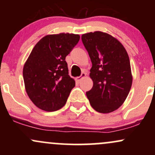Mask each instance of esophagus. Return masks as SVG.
<instances>
[{"instance_id":"esophagus-1","label":"esophagus","mask_w":155,"mask_h":155,"mask_svg":"<svg viewBox=\"0 0 155 155\" xmlns=\"http://www.w3.org/2000/svg\"><path fill=\"white\" fill-rule=\"evenodd\" d=\"M85 76H86V73H85V72H82V73H81V76H79V77H76V79L77 80V81H80V80L82 79V78L85 77Z\"/></svg>"}]
</instances>
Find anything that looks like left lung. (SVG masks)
<instances>
[{
	"mask_svg": "<svg viewBox=\"0 0 155 155\" xmlns=\"http://www.w3.org/2000/svg\"><path fill=\"white\" fill-rule=\"evenodd\" d=\"M81 41L92 66L90 76L93 86L86 92L92 107L110 113L122 106L128 95L133 77L128 54L122 44L108 33H85Z\"/></svg>",
	"mask_w": 155,
	"mask_h": 155,
	"instance_id": "1",
	"label": "left lung"
}]
</instances>
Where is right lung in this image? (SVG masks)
<instances>
[{"label": "right lung", "instance_id": "add662e5", "mask_svg": "<svg viewBox=\"0 0 155 155\" xmlns=\"http://www.w3.org/2000/svg\"><path fill=\"white\" fill-rule=\"evenodd\" d=\"M79 35H48L35 44L23 68L27 94L37 107L54 111L63 107L75 81L68 75L65 58L78 44Z\"/></svg>", "mask_w": 155, "mask_h": 155}]
</instances>
